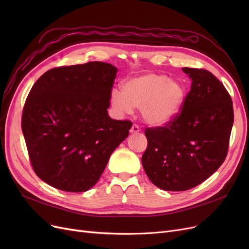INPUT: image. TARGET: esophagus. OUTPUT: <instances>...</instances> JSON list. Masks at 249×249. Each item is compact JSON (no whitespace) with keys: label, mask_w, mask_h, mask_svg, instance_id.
Segmentation results:
<instances>
[{"label":"esophagus","mask_w":249,"mask_h":249,"mask_svg":"<svg viewBox=\"0 0 249 249\" xmlns=\"http://www.w3.org/2000/svg\"><path fill=\"white\" fill-rule=\"evenodd\" d=\"M130 132L132 133V134H137V133H139L140 132V127L137 125V124H133L132 125V127L130 129Z\"/></svg>","instance_id":"1"}]
</instances>
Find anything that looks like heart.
Returning <instances> with one entry per match:
<instances>
[{
    "label": "heart",
    "mask_w": 249,
    "mask_h": 249,
    "mask_svg": "<svg viewBox=\"0 0 249 249\" xmlns=\"http://www.w3.org/2000/svg\"><path fill=\"white\" fill-rule=\"evenodd\" d=\"M184 100L182 83L160 73L132 78L122 85V92L113 90L110 95L116 111L130 114L133 108L141 109L143 119L154 125L170 122L182 108Z\"/></svg>",
    "instance_id": "obj_1"
}]
</instances>
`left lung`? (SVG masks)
<instances>
[{
    "label": "left lung",
    "instance_id": "obj_1",
    "mask_svg": "<svg viewBox=\"0 0 249 249\" xmlns=\"http://www.w3.org/2000/svg\"><path fill=\"white\" fill-rule=\"evenodd\" d=\"M192 80L179 112L164 126L146 127L142 165L148 178L167 191L199 185L221 166L233 124L228 90L212 72L184 67Z\"/></svg>",
    "mask_w": 249,
    "mask_h": 249
}]
</instances>
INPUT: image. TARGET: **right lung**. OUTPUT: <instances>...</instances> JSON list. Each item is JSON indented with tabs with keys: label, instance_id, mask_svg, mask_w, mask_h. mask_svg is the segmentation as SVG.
Wrapping results in <instances>:
<instances>
[{
	"label": "right lung",
	"instance_id": "right-lung-1",
	"mask_svg": "<svg viewBox=\"0 0 249 249\" xmlns=\"http://www.w3.org/2000/svg\"><path fill=\"white\" fill-rule=\"evenodd\" d=\"M116 72L113 65L94 61L55 67L35 82L21 130L33 170L43 182L84 192L100 179L133 124L108 115Z\"/></svg>",
	"mask_w": 249,
	"mask_h": 249
}]
</instances>
